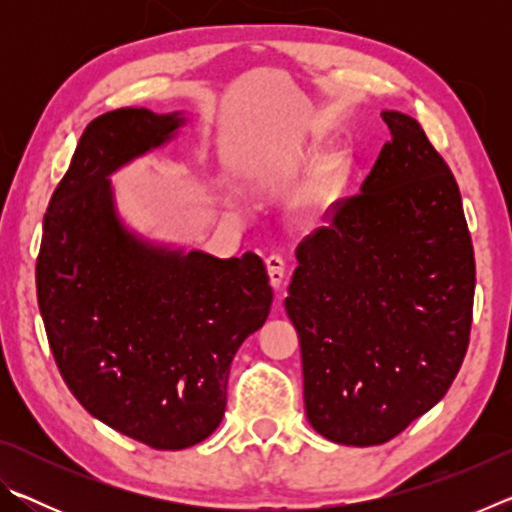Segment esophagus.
<instances>
[{
  "instance_id": "obj_1",
  "label": "esophagus",
  "mask_w": 512,
  "mask_h": 512,
  "mask_svg": "<svg viewBox=\"0 0 512 512\" xmlns=\"http://www.w3.org/2000/svg\"><path fill=\"white\" fill-rule=\"evenodd\" d=\"M266 271H268V277H271V284L275 289L282 287L284 282V273H287V262H284L282 255H268L266 257Z\"/></svg>"
}]
</instances>
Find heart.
Masks as SVG:
<instances>
[{
    "label": "heart",
    "instance_id": "1",
    "mask_svg": "<svg viewBox=\"0 0 512 512\" xmlns=\"http://www.w3.org/2000/svg\"><path fill=\"white\" fill-rule=\"evenodd\" d=\"M309 207H311V210H318V207H320V198H314V201L309 203Z\"/></svg>",
    "mask_w": 512,
    "mask_h": 512
}]
</instances>
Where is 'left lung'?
I'll return each mask as SVG.
<instances>
[{"mask_svg": "<svg viewBox=\"0 0 512 512\" xmlns=\"http://www.w3.org/2000/svg\"><path fill=\"white\" fill-rule=\"evenodd\" d=\"M391 131L361 192L300 241L284 300L305 411L339 445H381L443 400L470 345L474 248L461 192L422 126Z\"/></svg>", "mask_w": 512, "mask_h": 512, "instance_id": "1", "label": "left lung"}]
</instances>
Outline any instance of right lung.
I'll use <instances>...</instances> for the list:
<instances>
[{
    "label": "right lung",
    "mask_w": 512,
    "mask_h": 512,
    "mask_svg": "<svg viewBox=\"0 0 512 512\" xmlns=\"http://www.w3.org/2000/svg\"><path fill=\"white\" fill-rule=\"evenodd\" d=\"M180 124L146 108L92 119L49 201L36 264L67 388L94 418L153 449L192 447L219 427L232 357L273 302L255 253H169L117 221L106 176Z\"/></svg>",
    "instance_id": "obj_1"
}]
</instances>
